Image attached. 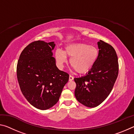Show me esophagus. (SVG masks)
<instances>
[{"label":"esophagus","instance_id":"1","mask_svg":"<svg viewBox=\"0 0 134 134\" xmlns=\"http://www.w3.org/2000/svg\"><path fill=\"white\" fill-rule=\"evenodd\" d=\"M73 79H74V77L72 76H69V81L73 80Z\"/></svg>","mask_w":134,"mask_h":134}]
</instances>
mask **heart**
Wrapping results in <instances>:
<instances>
[{
  "label": "heart",
  "mask_w": 134,
  "mask_h": 134,
  "mask_svg": "<svg viewBox=\"0 0 134 134\" xmlns=\"http://www.w3.org/2000/svg\"><path fill=\"white\" fill-rule=\"evenodd\" d=\"M57 62L63 67L70 58V63L78 73L85 74L91 70L97 60L99 50L96 47L85 43H74L65 47L63 52L57 50L55 53Z\"/></svg>",
  "instance_id": "1"
}]
</instances>
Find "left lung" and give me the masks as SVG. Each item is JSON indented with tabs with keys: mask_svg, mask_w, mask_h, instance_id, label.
Segmentation results:
<instances>
[{
	"mask_svg": "<svg viewBox=\"0 0 134 134\" xmlns=\"http://www.w3.org/2000/svg\"><path fill=\"white\" fill-rule=\"evenodd\" d=\"M99 57L93 67L85 76L74 78V94L80 103L94 108L102 103L112 91L119 71L115 49L103 41L97 42Z\"/></svg>",
	"mask_w": 134,
	"mask_h": 134,
	"instance_id": "8db88e82",
	"label": "left lung"
}]
</instances>
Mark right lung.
<instances>
[{
  "label": "right lung",
  "mask_w": 134,
  "mask_h": 134,
  "mask_svg": "<svg viewBox=\"0 0 134 134\" xmlns=\"http://www.w3.org/2000/svg\"><path fill=\"white\" fill-rule=\"evenodd\" d=\"M54 42H32L24 48L18 62L16 73L20 89L35 108L47 110L58 102L69 74L59 70L52 51Z\"/></svg>",
  "instance_id": "1"
}]
</instances>
